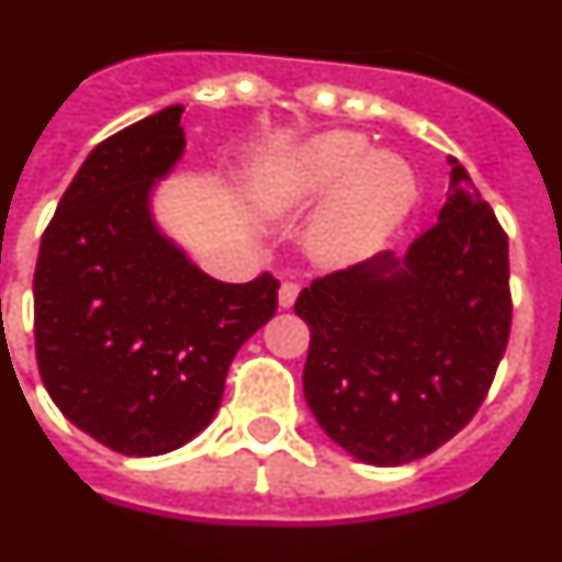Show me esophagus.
<instances>
[{
  "mask_svg": "<svg viewBox=\"0 0 562 562\" xmlns=\"http://www.w3.org/2000/svg\"><path fill=\"white\" fill-rule=\"evenodd\" d=\"M296 294H300V285L296 282H282L280 285V305L282 308H291L296 300Z\"/></svg>",
  "mask_w": 562,
  "mask_h": 562,
  "instance_id": "esophagus-1",
  "label": "esophagus"
}]
</instances>
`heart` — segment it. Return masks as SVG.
<instances>
[{"label": "heart", "mask_w": 562, "mask_h": 562, "mask_svg": "<svg viewBox=\"0 0 562 562\" xmlns=\"http://www.w3.org/2000/svg\"><path fill=\"white\" fill-rule=\"evenodd\" d=\"M331 196L311 231L325 262L374 254L417 205V173L403 157L374 150L357 131H325L294 148L268 186L277 205H308Z\"/></svg>", "instance_id": "b5f03b06"}]
</instances>
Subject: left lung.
<instances>
[{"label":"left lung","mask_w":562,"mask_h":562,"mask_svg":"<svg viewBox=\"0 0 562 562\" xmlns=\"http://www.w3.org/2000/svg\"><path fill=\"white\" fill-rule=\"evenodd\" d=\"M311 328L303 391L339 449L403 465L449 442L492 389L512 328L508 237L451 159L440 223L300 291Z\"/></svg>","instance_id":"8db88e82"}]
</instances>
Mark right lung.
<instances>
[{
	"instance_id": "1",
	"label": "right lung",
	"mask_w": 562,
	"mask_h": 562,
	"mask_svg": "<svg viewBox=\"0 0 562 562\" xmlns=\"http://www.w3.org/2000/svg\"><path fill=\"white\" fill-rule=\"evenodd\" d=\"M182 111L162 108L88 154L33 273L42 383L74 426L128 457L173 451L209 426L231 360L277 311L271 273L214 280L154 220V186L186 150Z\"/></svg>"
}]
</instances>
